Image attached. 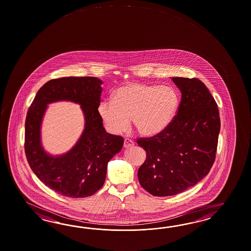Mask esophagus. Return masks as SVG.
Masks as SVG:
<instances>
[{
	"label": "esophagus",
	"instance_id": "34e87169",
	"mask_svg": "<svg viewBox=\"0 0 251 251\" xmlns=\"http://www.w3.org/2000/svg\"><path fill=\"white\" fill-rule=\"evenodd\" d=\"M134 145V142L131 141V140H129V139H125L124 140V144H123V146L125 148H130L132 147Z\"/></svg>",
	"mask_w": 251,
	"mask_h": 251
}]
</instances>
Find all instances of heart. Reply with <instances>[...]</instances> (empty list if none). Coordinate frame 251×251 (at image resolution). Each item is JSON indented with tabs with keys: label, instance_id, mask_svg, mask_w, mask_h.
I'll use <instances>...</instances> for the list:
<instances>
[{
	"label": "heart",
	"instance_id": "1",
	"mask_svg": "<svg viewBox=\"0 0 251 251\" xmlns=\"http://www.w3.org/2000/svg\"><path fill=\"white\" fill-rule=\"evenodd\" d=\"M179 101V95L173 87L132 82L117 89L113 99L102 100L98 112L114 134L126 131L131 118L140 134L154 136L173 121Z\"/></svg>",
	"mask_w": 251,
	"mask_h": 251
}]
</instances>
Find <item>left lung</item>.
I'll return each instance as SVG.
<instances>
[{"label":"left lung","mask_w":251,"mask_h":251,"mask_svg":"<svg viewBox=\"0 0 251 251\" xmlns=\"http://www.w3.org/2000/svg\"><path fill=\"white\" fill-rule=\"evenodd\" d=\"M181 100L167 128L137 143L146 151L138 171L143 189L157 197L176 195L208 175L216 159L220 130L218 104L197 78L173 77Z\"/></svg>","instance_id":"1"}]
</instances>
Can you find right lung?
I'll use <instances>...</instances> for the list:
<instances>
[{
	"mask_svg": "<svg viewBox=\"0 0 251 251\" xmlns=\"http://www.w3.org/2000/svg\"><path fill=\"white\" fill-rule=\"evenodd\" d=\"M101 84L95 77L49 80L38 91L27 112L25 151L28 163L43 183L61 195L76 199L93 195L103 186L108 162L123 148V137L107 133L99 114ZM58 100L81 104L86 128L69 153L52 157L43 151L39 128L47 104Z\"/></svg>",
	"mask_w": 251,
	"mask_h": 251,
	"instance_id": "obj_1",
	"label": "right lung"
}]
</instances>
